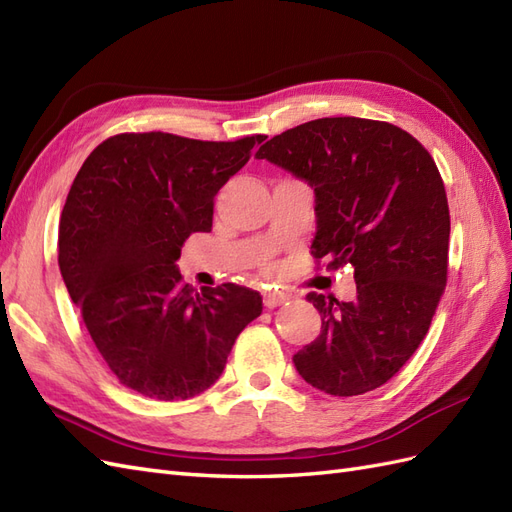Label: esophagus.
Returning <instances> with one entry per match:
<instances>
[{
  "label": "esophagus",
  "instance_id": "34e87169",
  "mask_svg": "<svg viewBox=\"0 0 512 512\" xmlns=\"http://www.w3.org/2000/svg\"><path fill=\"white\" fill-rule=\"evenodd\" d=\"M288 299H290L288 293H265V295H262V301H265V306L269 310L282 306V303H286Z\"/></svg>",
  "mask_w": 512,
  "mask_h": 512
}]
</instances>
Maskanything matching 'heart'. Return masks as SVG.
I'll use <instances>...</instances> for the list:
<instances>
[{
    "mask_svg": "<svg viewBox=\"0 0 512 512\" xmlns=\"http://www.w3.org/2000/svg\"><path fill=\"white\" fill-rule=\"evenodd\" d=\"M269 271H271V267H269Z\"/></svg>",
    "mask_w": 512,
    "mask_h": 512,
    "instance_id": "obj_1",
    "label": "heart"
}]
</instances>
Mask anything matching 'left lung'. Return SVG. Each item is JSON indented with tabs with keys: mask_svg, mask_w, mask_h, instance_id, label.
I'll return each mask as SVG.
<instances>
[{
	"mask_svg": "<svg viewBox=\"0 0 512 512\" xmlns=\"http://www.w3.org/2000/svg\"><path fill=\"white\" fill-rule=\"evenodd\" d=\"M314 187L312 256L353 267L357 297L310 293L321 334L295 353L299 375L331 396L381 388L416 353L448 282L450 211L431 153L396 124L319 118L256 153Z\"/></svg>",
	"mask_w": 512,
	"mask_h": 512,
	"instance_id": "left-lung-1",
	"label": "left lung"
}]
</instances>
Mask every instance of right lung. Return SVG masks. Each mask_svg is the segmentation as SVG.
<instances>
[{
  "instance_id": "1",
  "label": "right lung",
  "mask_w": 512,
  "mask_h": 512,
  "mask_svg": "<svg viewBox=\"0 0 512 512\" xmlns=\"http://www.w3.org/2000/svg\"><path fill=\"white\" fill-rule=\"evenodd\" d=\"M262 140L118 133L92 150L68 191L58 234L68 295L109 370L146 398L211 388L262 312L256 290H196L176 269L189 234L211 232L217 191Z\"/></svg>"
}]
</instances>
